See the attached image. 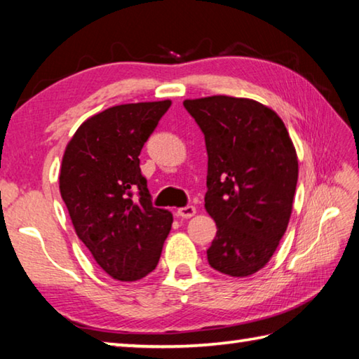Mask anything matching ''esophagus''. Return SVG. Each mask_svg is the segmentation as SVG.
I'll use <instances>...</instances> for the list:
<instances>
[{
  "mask_svg": "<svg viewBox=\"0 0 359 359\" xmlns=\"http://www.w3.org/2000/svg\"><path fill=\"white\" fill-rule=\"evenodd\" d=\"M194 214H196V209H194L193 205H185V208L177 209V217L180 218H190Z\"/></svg>",
  "mask_w": 359,
  "mask_h": 359,
  "instance_id": "34e87169",
  "label": "esophagus"
}]
</instances>
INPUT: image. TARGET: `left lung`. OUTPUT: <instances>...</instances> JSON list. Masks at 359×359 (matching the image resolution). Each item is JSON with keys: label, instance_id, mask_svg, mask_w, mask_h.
Here are the masks:
<instances>
[{"label": "left lung", "instance_id": "8db88e82", "mask_svg": "<svg viewBox=\"0 0 359 359\" xmlns=\"http://www.w3.org/2000/svg\"><path fill=\"white\" fill-rule=\"evenodd\" d=\"M208 150L204 208L217 224L208 248L215 271L247 277L264 267L287 231L297 156L282 118L253 100H185Z\"/></svg>", "mask_w": 359, "mask_h": 359}]
</instances>
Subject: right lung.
I'll return each mask as SVG.
<instances>
[{
  "label": "right lung",
  "instance_id": "1",
  "mask_svg": "<svg viewBox=\"0 0 359 359\" xmlns=\"http://www.w3.org/2000/svg\"><path fill=\"white\" fill-rule=\"evenodd\" d=\"M171 101L120 104L79 126L65 150L60 193L74 229L109 276L135 282L155 269L172 214L151 204L139 168Z\"/></svg>",
  "mask_w": 359,
  "mask_h": 359
}]
</instances>
